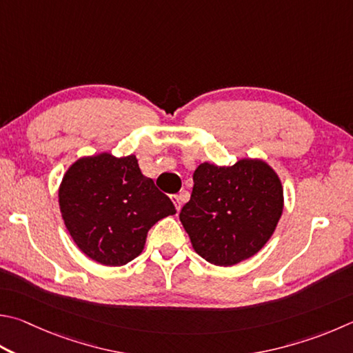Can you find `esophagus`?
I'll use <instances>...</instances> for the list:
<instances>
[{"instance_id":"1","label":"esophagus","mask_w":353,"mask_h":353,"mask_svg":"<svg viewBox=\"0 0 353 353\" xmlns=\"http://www.w3.org/2000/svg\"><path fill=\"white\" fill-rule=\"evenodd\" d=\"M188 193L187 191H185V193H181V194H172L171 196V201H172V203H174V207H176V210L179 211L182 208V202H183V197L187 196Z\"/></svg>"}]
</instances>
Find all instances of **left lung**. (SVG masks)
Instances as JSON below:
<instances>
[{
  "mask_svg": "<svg viewBox=\"0 0 353 353\" xmlns=\"http://www.w3.org/2000/svg\"><path fill=\"white\" fill-rule=\"evenodd\" d=\"M181 222L199 256L230 267L252 258L270 239L283 214L284 193L276 172L262 160L233 166L201 163Z\"/></svg>",
  "mask_w": 353,
  "mask_h": 353,
  "instance_id": "left-lung-1",
  "label": "left lung"
}]
</instances>
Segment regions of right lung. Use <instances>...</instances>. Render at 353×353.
<instances>
[{
  "label": "right lung",
  "instance_id": "1",
  "mask_svg": "<svg viewBox=\"0 0 353 353\" xmlns=\"http://www.w3.org/2000/svg\"><path fill=\"white\" fill-rule=\"evenodd\" d=\"M63 221L83 253L103 265H125L142 253L150 228L176 214L171 199L145 177L136 156L83 157L59 191Z\"/></svg>",
  "mask_w": 353,
  "mask_h": 353
}]
</instances>
